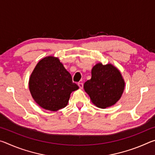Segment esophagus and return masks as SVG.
Instances as JSON below:
<instances>
[{"instance_id":"esophagus-1","label":"esophagus","mask_w":155,"mask_h":155,"mask_svg":"<svg viewBox=\"0 0 155 155\" xmlns=\"http://www.w3.org/2000/svg\"><path fill=\"white\" fill-rule=\"evenodd\" d=\"M78 87H79L80 89H83V83H78Z\"/></svg>"}]
</instances>
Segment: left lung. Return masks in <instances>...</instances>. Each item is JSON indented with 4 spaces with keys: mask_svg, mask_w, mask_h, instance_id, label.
Returning <instances> with one entry per match:
<instances>
[{
    "mask_svg": "<svg viewBox=\"0 0 155 155\" xmlns=\"http://www.w3.org/2000/svg\"><path fill=\"white\" fill-rule=\"evenodd\" d=\"M91 103L98 108L114 105L122 97L125 82L120 70L111 64L99 62L91 69V78L84 83Z\"/></svg>",
    "mask_w": 155,
    "mask_h": 155,
    "instance_id": "left-lung-1",
    "label": "left lung"
}]
</instances>
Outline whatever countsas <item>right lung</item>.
<instances>
[{"label": "right lung", "mask_w": 155, "mask_h": 155, "mask_svg": "<svg viewBox=\"0 0 155 155\" xmlns=\"http://www.w3.org/2000/svg\"><path fill=\"white\" fill-rule=\"evenodd\" d=\"M28 87L35 103L52 111L66 107L70 94L79 88L59 59L54 56L44 57L37 64L30 76Z\"/></svg>", "instance_id": "obj_1"}]
</instances>
